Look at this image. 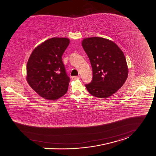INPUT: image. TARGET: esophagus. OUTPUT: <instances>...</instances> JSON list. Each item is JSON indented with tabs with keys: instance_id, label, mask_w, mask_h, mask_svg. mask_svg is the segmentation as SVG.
<instances>
[{
	"instance_id": "1",
	"label": "esophagus",
	"mask_w": 156,
	"mask_h": 156,
	"mask_svg": "<svg viewBox=\"0 0 156 156\" xmlns=\"http://www.w3.org/2000/svg\"><path fill=\"white\" fill-rule=\"evenodd\" d=\"M80 76H73L72 77V80H77V79H80Z\"/></svg>"
}]
</instances>
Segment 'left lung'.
<instances>
[{
    "mask_svg": "<svg viewBox=\"0 0 156 156\" xmlns=\"http://www.w3.org/2000/svg\"><path fill=\"white\" fill-rule=\"evenodd\" d=\"M82 44L93 73L92 82L85 85L87 91L99 98L112 96L128 77V65L123 52L114 42L103 37L85 38Z\"/></svg>",
    "mask_w": 156,
    "mask_h": 156,
    "instance_id": "1",
    "label": "left lung"
}]
</instances>
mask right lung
Returning a JSON list of instances; mask_svg holds the SVG:
<instances>
[{"label":"right lung","mask_w":156,"mask_h":156,"mask_svg":"<svg viewBox=\"0 0 156 156\" xmlns=\"http://www.w3.org/2000/svg\"><path fill=\"white\" fill-rule=\"evenodd\" d=\"M66 37H53L38 45L27 64V82L43 98L55 101L67 92L70 78L62 55L70 43Z\"/></svg>","instance_id":"obj_1"}]
</instances>
